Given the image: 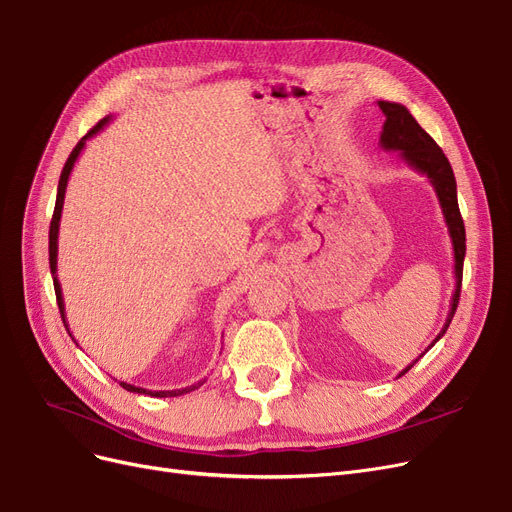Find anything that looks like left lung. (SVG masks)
Returning <instances> with one entry per match:
<instances>
[{
    "label": "left lung",
    "instance_id": "1",
    "mask_svg": "<svg viewBox=\"0 0 512 512\" xmlns=\"http://www.w3.org/2000/svg\"><path fill=\"white\" fill-rule=\"evenodd\" d=\"M378 108H381L385 114V123H383V131H381V146L385 148V151H400V157L404 163H408L412 170H417L419 174H425L427 178H430V183L438 195L442 214H444V223H447V227H449V236L453 242L455 291L451 298V310H449L447 321H444L436 340L419 355V357H423L444 336V332H447L451 321H453L455 310H457L459 291H461V274H464V257H466V229H464V219H461L459 206H457L455 174H453L449 159L444 157L442 148L415 121V117H412L406 106L381 100L378 102ZM419 357L412 361L408 368H404L398 374V378L404 376L412 366H415Z\"/></svg>",
    "mask_w": 512,
    "mask_h": 512
}]
</instances>
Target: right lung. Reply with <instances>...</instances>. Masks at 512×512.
Returning <instances> with one entry per match:
<instances>
[{
    "mask_svg": "<svg viewBox=\"0 0 512 512\" xmlns=\"http://www.w3.org/2000/svg\"><path fill=\"white\" fill-rule=\"evenodd\" d=\"M112 117H106L102 119L100 123H97L89 134L85 138H80V142L76 144L74 151L70 153L68 161H65L63 166V172H61V178H59V187H57V202H55V212H53V221H51V232H48V261H51V274H53V285H55V293H57V304H59V312H61V319H63V325L65 329H68L70 334V327H68V321H65V304H63V293H61V285H59V278H57V238H59V223H61V210H63V200H65V187H68V180H70V174L74 170V163L80 155L82 148H85L87 140L93 138L97 131H102L104 125H108ZM72 336V334H70ZM76 342V340H74ZM204 381L195 383L191 387H185V389H172V391H151V389H142V387H136V385H129V383H121L123 389L131 391V393H144V395H151V398H176V395H185L189 391H195L197 387H202Z\"/></svg>",
    "mask_w": 512,
    "mask_h": 512,
    "instance_id": "right-lung-1",
    "label": "right lung"
}]
</instances>
